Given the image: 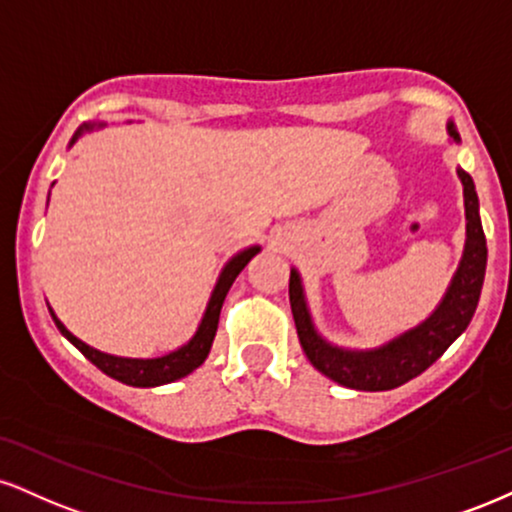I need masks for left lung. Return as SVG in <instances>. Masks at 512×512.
I'll list each match as a JSON object with an SVG mask.
<instances>
[{
	"label": "left lung",
	"instance_id": "obj_1",
	"mask_svg": "<svg viewBox=\"0 0 512 512\" xmlns=\"http://www.w3.org/2000/svg\"><path fill=\"white\" fill-rule=\"evenodd\" d=\"M451 143H460L453 121L446 123ZM458 178L463 183L465 200V248L460 257L446 293L434 307L432 315L424 317L420 324L410 326L403 334L389 338L374 348H348L331 343L317 329L307 303L303 276L291 267L288 295L291 310L298 329L300 346L307 360L319 369L324 377L336 384L355 391H391L415 379L424 369L432 367L448 346L467 329L477 310L479 293H482L486 272V238L479 219V197L474 190L472 176L458 166Z\"/></svg>",
	"mask_w": 512,
	"mask_h": 512
}]
</instances>
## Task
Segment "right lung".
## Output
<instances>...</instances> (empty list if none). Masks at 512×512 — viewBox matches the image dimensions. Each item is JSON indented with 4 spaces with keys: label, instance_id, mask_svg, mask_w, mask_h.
I'll list each match as a JSON object with an SVG mask.
<instances>
[{
    "label": "right lung",
    "instance_id": "1",
    "mask_svg": "<svg viewBox=\"0 0 512 512\" xmlns=\"http://www.w3.org/2000/svg\"><path fill=\"white\" fill-rule=\"evenodd\" d=\"M104 126H107L104 121L85 123V126H80L76 135H73L69 147L76 145L85 133L100 131V128H104ZM260 250H262L260 245H250V248L238 250L236 255L229 257V262L221 267L219 279H217V283H214L212 295H209L207 307H205V312H202V319H200V324H197L195 334L190 336L183 346L169 350V353H164V355L123 357V355L104 353V350L92 348L85 341H80L78 336H73L71 331L64 326V322L54 315V310L47 303L49 315H52L54 324H57V329L61 331V336L69 338L73 346H76L85 357H88L92 365L100 367L107 377L121 381V384L138 386V389H152V386L171 384V381L188 377L190 372H195V369L207 360L209 350H212L214 336H217L219 312H221V305H224V300H226V293H229V288L233 286V281H236V276L245 269V264H248Z\"/></svg>",
    "mask_w": 512,
    "mask_h": 512
}]
</instances>
